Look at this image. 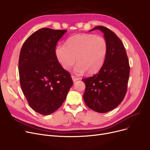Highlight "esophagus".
<instances>
[{
	"mask_svg": "<svg viewBox=\"0 0 150 150\" xmlns=\"http://www.w3.org/2000/svg\"><path fill=\"white\" fill-rule=\"evenodd\" d=\"M71 77H72V80H73V81H74V82H75L76 81L78 80V78H76V76H74V75H72V76H71Z\"/></svg>",
	"mask_w": 150,
	"mask_h": 150,
	"instance_id": "esophagus-1",
	"label": "esophagus"
}]
</instances>
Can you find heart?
Listing matches in <instances>:
<instances>
[{
    "label": "heart",
    "mask_w": 150,
    "mask_h": 150,
    "mask_svg": "<svg viewBox=\"0 0 150 150\" xmlns=\"http://www.w3.org/2000/svg\"><path fill=\"white\" fill-rule=\"evenodd\" d=\"M108 53V43L102 36L91 34H78L69 38L66 46L58 45L55 55L61 67L69 70L74 63V72L81 74L87 71L97 72L103 65ZM76 59H75V58Z\"/></svg>",
    "instance_id": "b5f03b06"
}]
</instances>
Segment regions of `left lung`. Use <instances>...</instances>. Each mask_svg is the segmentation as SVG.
<instances>
[{"label":"left lung","instance_id":"left-lung-1","mask_svg":"<svg viewBox=\"0 0 150 150\" xmlns=\"http://www.w3.org/2000/svg\"><path fill=\"white\" fill-rule=\"evenodd\" d=\"M100 30L108 43V53L100 70L93 76L84 78L83 99L93 111L106 113L119 106L127 90L129 66L124 45L113 31L103 26L89 31Z\"/></svg>","mask_w":150,"mask_h":150}]
</instances>
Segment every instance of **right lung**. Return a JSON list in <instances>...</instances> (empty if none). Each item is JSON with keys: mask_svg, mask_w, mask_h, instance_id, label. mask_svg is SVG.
<instances>
[{"mask_svg": "<svg viewBox=\"0 0 150 150\" xmlns=\"http://www.w3.org/2000/svg\"><path fill=\"white\" fill-rule=\"evenodd\" d=\"M67 30L44 28L23 43L19 59L22 92L28 105L42 115H50L64 103L73 84L70 74L58 62L55 48Z\"/></svg>", "mask_w": 150, "mask_h": 150, "instance_id": "obj_1", "label": "right lung"}]
</instances>
